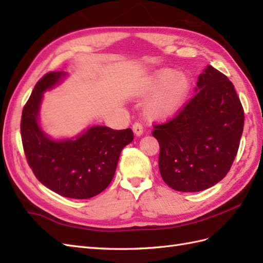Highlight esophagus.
I'll return each mask as SVG.
<instances>
[{"instance_id":"esophagus-1","label":"esophagus","mask_w":263,"mask_h":263,"mask_svg":"<svg viewBox=\"0 0 263 263\" xmlns=\"http://www.w3.org/2000/svg\"><path fill=\"white\" fill-rule=\"evenodd\" d=\"M133 132H135L136 136H141L143 133V126L141 123L139 122H135V124H133Z\"/></svg>"}]
</instances>
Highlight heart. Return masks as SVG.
Instances as JSON below:
<instances>
[{
	"mask_svg": "<svg viewBox=\"0 0 263 263\" xmlns=\"http://www.w3.org/2000/svg\"><path fill=\"white\" fill-rule=\"evenodd\" d=\"M191 81L176 70L165 69L155 74L150 81L152 91L158 92L144 105V114L150 120H165L174 115L185 100Z\"/></svg>",
	"mask_w": 263,
	"mask_h": 263,
	"instance_id": "obj_1",
	"label": "heart"
}]
</instances>
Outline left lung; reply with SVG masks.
<instances>
[{
    "mask_svg": "<svg viewBox=\"0 0 263 263\" xmlns=\"http://www.w3.org/2000/svg\"><path fill=\"white\" fill-rule=\"evenodd\" d=\"M197 92L174 117L154 124L159 142L158 166L175 191L198 192L215 185L230 172L244 126V109L228 78L208 66Z\"/></svg>",
    "mask_w": 263,
    "mask_h": 263,
    "instance_id": "obj_1",
    "label": "left lung"
}]
</instances>
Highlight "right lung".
<instances>
[{"instance_id":"1","label":"right lung","mask_w":263,"mask_h":263,"mask_svg":"<svg viewBox=\"0 0 263 263\" xmlns=\"http://www.w3.org/2000/svg\"><path fill=\"white\" fill-rule=\"evenodd\" d=\"M64 76L51 71L39 80L24 106L21 139L28 165L37 180L62 197L89 199L109 185L122 149L132 142L131 128L92 126L76 140L53 141L39 128L43 92Z\"/></svg>"}]
</instances>
